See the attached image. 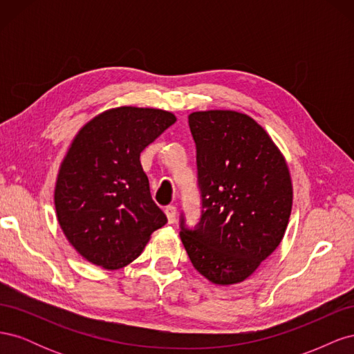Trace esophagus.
<instances>
[{
	"label": "esophagus",
	"instance_id": "esophagus-1",
	"mask_svg": "<svg viewBox=\"0 0 354 354\" xmlns=\"http://www.w3.org/2000/svg\"><path fill=\"white\" fill-rule=\"evenodd\" d=\"M165 214H167V218H168V223H174L176 221V214H177V208L174 205H168L165 208Z\"/></svg>",
	"mask_w": 354,
	"mask_h": 354
}]
</instances>
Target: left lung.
Wrapping results in <instances>:
<instances>
[{
  "mask_svg": "<svg viewBox=\"0 0 354 354\" xmlns=\"http://www.w3.org/2000/svg\"><path fill=\"white\" fill-rule=\"evenodd\" d=\"M196 145L201 221L180 238L195 269L216 285L250 277L285 234L292 208L286 160L264 128L234 111L189 115Z\"/></svg>",
  "mask_w": 354,
  "mask_h": 354,
  "instance_id": "1",
  "label": "left lung"
}]
</instances>
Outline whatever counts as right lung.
Instances as JSON below:
<instances>
[{"label":"right lung","instance_id":"obj_1","mask_svg":"<svg viewBox=\"0 0 354 354\" xmlns=\"http://www.w3.org/2000/svg\"><path fill=\"white\" fill-rule=\"evenodd\" d=\"M176 121L162 109L121 106L94 116L75 136L59 169L55 205L66 239L87 261L121 269L167 223L140 153Z\"/></svg>","mask_w":354,"mask_h":354}]
</instances>
